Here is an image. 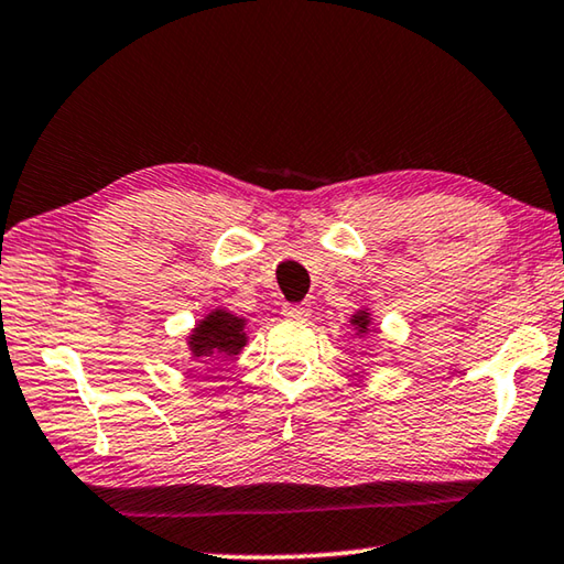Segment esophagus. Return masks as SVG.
<instances>
[{
	"label": "esophagus",
	"mask_w": 564,
	"mask_h": 564,
	"mask_svg": "<svg viewBox=\"0 0 564 564\" xmlns=\"http://www.w3.org/2000/svg\"><path fill=\"white\" fill-rule=\"evenodd\" d=\"M283 316L285 318H295V321H305L311 316V305L305 303H285L283 305Z\"/></svg>",
	"instance_id": "34e87169"
}]
</instances>
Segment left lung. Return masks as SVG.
<instances>
[{"label": "left lung", "mask_w": 564, "mask_h": 564, "mask_svg": "<svg viewBox=\"0 0 564 564\" xmlns=\"http://www.w3.org/2000/svg\"><path fill=\"white\" fill-rule=\"evenodd\" d=\"M352 323H356L358 328H366V326H368V313H360V316H352Z\"/></svg>", "instance_id": "left-lung-1"}]
</instances>
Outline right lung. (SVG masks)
<instances>
[{"instance_id": "right-lung-1", "label": "right lung", "mask_w": 564, "mask_h": 564, "mask_svg": "<svg viewBox=\"0 0 564 564\" xmlns=\"http://www.w3.org/2000/svg\"><path fill=\"white\" fill-rule=\"evenodd\" d=\"M243 323L234 318L231 313L216 311L202 326H196L188 346L196 358H206L214 356V352H218V356H236L243 348Z\"/></svg>"}]
</instances>
